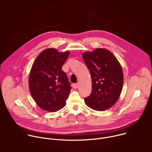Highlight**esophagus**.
<instances>
[{
    "label": "esophagus",
    "instance_id": "34e87169",
    "mask_svg": "<svg viewBox=\"0 0 152 152\" xmlns=\"http://www.w3.org/2000/svg\"><path fill=\"white\" fill-rule=\"evenodd\" d=\"M78 86H79V83H74V84L73 85V88H75V89L77 88Z\"/></svg>",
    "mask_w": 152,
    "mask_h": 152
}]
</instances>
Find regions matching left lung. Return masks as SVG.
<instances>
[{"instance_id": "1", "label": "left lung", "mask_w": 152, "mask_h": 152, "mask_svg": "<svg viewBox=\"0 0 152 152\" xmlns=\"http://www.w3.org/2000/svg\"><path fill=\"white\" fill-rule=\"evenodd\" d=\"M91 76L92 91L85 103L92 110L103 111L113 106L121 94L124 82L123 69L117 58L104 48L82 53Z\"/></svg>"}]
</instances>
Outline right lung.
<instances>
[{"label": "right lung", "mask_w": 152, "mask_h": 152, "mask_svg": "<svg viewBox=\"0 0 152 152\" xmlns=\"http://www.w3.org/2000/svg\"><path fill=\"white\" fill-rule=\"evenodd\" d=\"M70 54L54 48L42 51L32 66L29 77L30 93L42 110L56 112L66 104L72 87L62 67Z\"/></svg>", "instance_id": "add662e5"}]
</instances>
